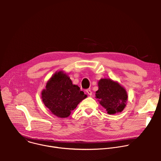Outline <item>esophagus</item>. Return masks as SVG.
<instances>
[{
    "label": "esophagus",
    "instance_id": "34e87169",
    "mask_svg": "<svg viewBox=\"0 0 161 161\" xmlns=\"http://www.w3.org/2000/svg\"><path fill=\"white\" fill-rule=\"evenodd\" d=\"M86 93L89 95V96H92V91H91V90L90 89H87L86 90Z\"/></svg>",
    "mask_w": 161,
    "mask_h": 161
}]
</instances>
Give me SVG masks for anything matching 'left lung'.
<instances>
[{
	"instance_id": "1",
	"label": "left lung",
	"mask_w": 161,
	"mask_h": 161,
	"mask_svg": "<svg viewBox=\"0 0 161 161\" xmlns=\"http://www.w3.org/2000/svg\"><path fill=\"white\" fill-rule=\"evenodd\" d=\"M96 97L109 114L122 112L126 106L128 96L125 89L118 82L109 78L101 79Z\"/></svg>"
}]
</instances>
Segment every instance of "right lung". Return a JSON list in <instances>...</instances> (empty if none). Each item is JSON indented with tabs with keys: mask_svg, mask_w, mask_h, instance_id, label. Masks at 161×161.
Masks as SVG:
<instances>
[{
	"mask_svg": "<svg viewBox=\"0 0 161 161\" xmlns=\"http://www.w3.org/2000/svg\"><path fill=\"white\" fill-rule=\"evenodd\" d=\"M87 97L78 85L63 71L56 72L42 91L41 98L45 106L54 115L66 118L78 104Z\"/></svg>",
	"mask_w": 161,
	"mask_h": 161,
	"instance_id": "obj_1",
	"label": "right lung"
}]
</instances>
